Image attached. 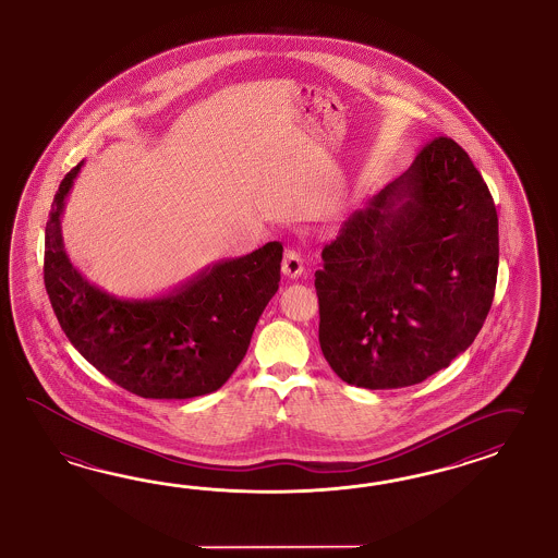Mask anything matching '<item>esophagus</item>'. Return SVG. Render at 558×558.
<instances>
[{"mask_svg": "<svg viewBox=\"0 0 558 558\" xmlns=\"http://www.w3.org/2000/svg\"><path fill=\"white\" fill-rule=\"evenodd\" d=\"M302 270H304V259H302L301 254L296 250H287L284 262H282L284 276H288V278H299V276H302Z\"/></svg>", "mask_w": 558, "mask_h": 558, "instance_id": "esophagus-1", "label": "esophagus"}]
</instances>
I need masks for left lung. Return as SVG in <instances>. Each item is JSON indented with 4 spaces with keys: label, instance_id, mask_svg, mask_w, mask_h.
<instances>
[{
    "label": "left lung",
    "instance_id": "obj_1",
    "mask_svg": "<svg viewBox=\"0 0 558 558\" xmlns=\"http://www.w3.org/2000/svg\"><path fill=\"white\" fill-rule=\"evenodd\" d=\"M315 271L318 341L347 384L390 390L451 365L496 290L494 198L451 137H437L353 213Z\"/></svg>",
    "mask_w": 558,
    "mask_h": 558
}]
</instances>
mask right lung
Segmentation results:
<instances>
[{
  "label": "right lung",
  "mask_w": 558,
  "mask_h": 558,
  "mask_svg": "<svg viewBox=\"0 0 558 558\" xmlns=\"http://www.w3.org/2000/svg\"><path fill=\"white\" fill-rule=\"evenodd\" d=\"M83 165L62 179L46 223L45 287L62 331L93 367L142 398L219 390L278 292L282 243L219 259L158 296L109 294L76 270L62 240V213Z\"/></svg>",
  "instance_id": "add662e5"
}]
</instances>
